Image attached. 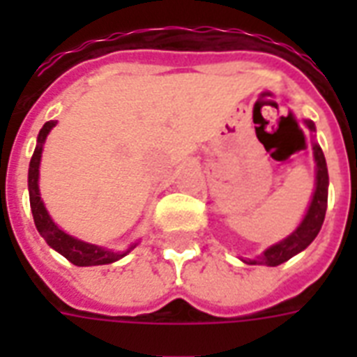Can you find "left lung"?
I'll list each match as a JSON object with an SVG mask.
<instances>
[{"instance_id":"8db88e82","label":"left lung","mask_w":357,"mask_h":357,"mask_svg":"<svg viewBox=\"0 0 357 357\" xmlns=\"http://www.w3.org/2000/svg\"><path fill=\"white\" fill-rule=\"evenodd\" d=\"M304 123L305 128L315 133V123L311 120H304ZM311 146H313V159H315V190H313L310 207H307L302 222L296 226L293 234L282 238L280 243L268 246L263 254L254 257V259H243L244 263L266 266L282 265V263L289 261L300 252H304L321 231L328 207V185H330V179H328L326 159H324L321 146L317 144L315 140L311 142Z\"/></svg>"}]
</instances>
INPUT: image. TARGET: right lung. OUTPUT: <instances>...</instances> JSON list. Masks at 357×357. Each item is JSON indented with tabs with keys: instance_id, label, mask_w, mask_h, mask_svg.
<instances>
[{
	"instance_id": "1",
	"label": "right lung",
	"mask_w": 357,
	"mask_h": 357,
	"mask_svg": "<svg viewBox=\"0 0 357 357\" xmlns=\"http://www.w3.org/2000/svg\"><path fill=\"white\" fill-rule=\"evenodd\" d=\"M57 120H50L42 126L38 139H36V148L33 151L29 162V174H27V187H29V204L31 213L35 218V226L38 229V234L44 237L50 248L64 255L70 263H74L77 266H96V265H109L114 261L122 259L123 255H128L137 244H131L128 250L119 252V250L103 248L98 244H91L81 241V238L74 237V235L66 234L63 228H59L57 224L53 222V218L50 217L46 206L40 198V189H38V176H40V159L42 150H44V142H46L47 135L55 128Z\"/></svg>"
}]
</instances>
